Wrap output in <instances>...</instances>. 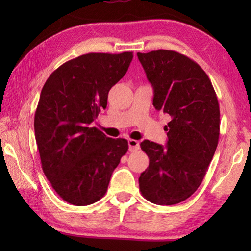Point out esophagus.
<instances>
[{"instance_id": "obj_1", "label": "esophagus", "mask_w": 251, "mask_h": 251, "mask_svg": "<svg viewBox=\"0 0 251 251\" xmlns=\"http://www.w3.org/2000/svg\"><path fill=\"white\" fill-rule=\"evenodd\" d=\"M128 146H129V151H137L139 148V142L136 141V139H129Z\"/></svg>"}]
</instances>
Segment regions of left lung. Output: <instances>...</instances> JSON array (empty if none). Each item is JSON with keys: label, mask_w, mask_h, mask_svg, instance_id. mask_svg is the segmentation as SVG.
I'll return each mask as SVG.
<instances>
[{"label": "left lung", "mask_w": 251, "mask_h": 251, "mask_svg": "<svg viewBox=\"0 0 251 251\" xmlns=\"http://www.w3.org/2000/svg\"><path fill=\"white\" fill-rule=\"evenodd\" d=\"M154 88L152 105L171 116L167 146L141 143L150 166L139 177L143 197L175 205L201 186L218 145L220 112L209 77L192 58L175 50L137 53Z\"/></svg>", "instance_id": "left-lung-1"}]
</instances>
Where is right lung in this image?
I'll return each instance as SVG.
<instances>
[{
  "label": "right lung",
  "mask_w": 251,
  "mask_h": 251,
  "mask_svg": "<svg viewBox=\"0 0 251 251\" xmlns=\"http://www.w3.org/2000/svg\"><path fill=\"white\" fill-rule=\"evenodd\" d=\"M133 52L88 53L55 70L42 88L34 129L42 169L63 201L75 206L99 201L128 151L124 138L91 127L108 92L126 74Z\"/></svg>",
  "instance_id": "add662e5"
}]
</instances>
